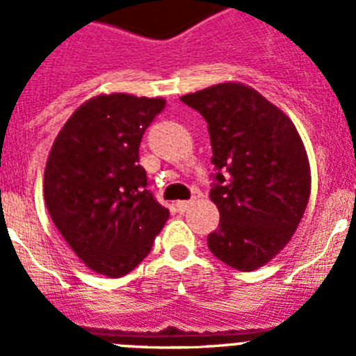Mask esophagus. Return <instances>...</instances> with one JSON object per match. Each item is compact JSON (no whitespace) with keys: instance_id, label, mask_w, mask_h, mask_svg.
Here are the masks:
<instances>
[{"instance_id":"34e87169","label":"esophagus","mask_w":356,"mask_h":356,"mask_svg":"<svg viewBox=\"0 0 356 356\" xmlns=\"http://www.w3.org/2000/svg\"><path fill=\"white\" fill-rule=\"evenodd\" d=\"M191 207V201H176V210L184 213Z\"/></svg>"}]
</instances>
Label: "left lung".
Returning <instances> with one entry per match:
<instances>
[{"label":"left lung","instance_id":"8db88e82","mask_svg":"<svg viewBox=\"0 0 356 356\" xmlns=\"http://www.w3.org/2000/svg\"><path fill=\"white\" fill-rule=\"evenodd\" d=\"M181 102L209 124L210 200L219 226L209 235L213 257L254 271L287 246L310 197V165L291 119L251 87L219 83Z\"/></svg>","mask_w":356,"mask_h":356}]
</instances>
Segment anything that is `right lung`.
Returning a JSON list of instances; mask_svg holds the SVG:
<instances>
[{"mask_svg": "<svg viewBox=\"0 0 356 356\" xmlns=\"http://www.w3.org/2000/svg\"><path fill=\"white\" fill-rule=\"evenodd\" d=\"M162 97L96 96L56 135L44 171V200L71 250L108 278L139 266L169 217L153 197L139 146Z\"/></svg>", "mask_w": 356, "mask_h": 356, "instance_id": "obj_1", "label": "right lung"}]
</instances>
